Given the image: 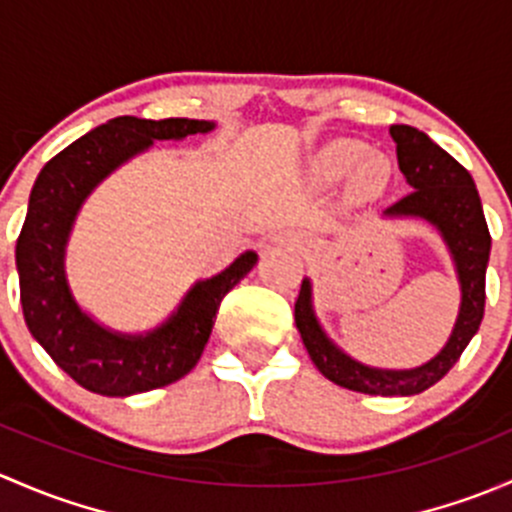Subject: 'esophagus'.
Wrapping results in <instances>:
<instances>
[{"mask_svg":"<svg viewBox=\"0 0 512 512\" xmlns=\"http://www.w3.org/2000/svg\"><path fill=\"white\" fill-rule=\"evenodd\" d=\"M272 242H277V245H289V242H292V245H302V240H299V237H289V235H275L272 237Z\"/></svg>","mask_w":512,"mask_h":512,"instance_id":"esophagus-1","label":"esophagus"}]
</instances>
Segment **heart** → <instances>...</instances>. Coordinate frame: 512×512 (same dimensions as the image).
I'll return each mask as SVG.
<instances>
[{
  "label": "heart",
  "mask_w": 512,
  "mask_h": 512,
  "mask_svg": "<svg viewBox=\"0 0 512 512\" xmlns=\"http://www.w3.org/2000/svg\"><path fill=\"white\" fill-rule=\"evenodd\" d=\"M352 167L355 170L349 185L354 193L364 195V198L379 195L391 173L389 158L376 151H366L364 143L354 141V138H334L327 146L319 148L312 158L314 175L324 183L344 178Z\"/></svg>",
  "instance_id": "1"
}]
</instances>
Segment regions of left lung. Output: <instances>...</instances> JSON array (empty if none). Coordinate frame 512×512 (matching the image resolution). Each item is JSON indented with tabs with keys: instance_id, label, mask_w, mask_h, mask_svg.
I'll return each mask as SVG.
<instances>
[{
	"instance_id": "1",
	"label": "left lung",
	"mask_w": 512,
	"mask_h": 512,
	"mask_svg": "<svg viewBox=\"0 0 512 512\" xmlns=\"http://www.w3.org/2000/svg\"><path fill=\"white\" fill-rule=\"evenodd\" d=\"M389 133L396 143L399 170L414 190L386 208L384 218L423 220L446 242L461 285V307L451 337L433 359L414 369H379V366L361 364L339 349L319 324L309 277L302 280V289L294 302V324L302 334L314 366L337 386L371 396H414L441 381L468 342L476 337L485 309L490 232L476 183L456 158L448 156L414 126L401 123L391 126Z\"/></svg>"
}]
</instances>
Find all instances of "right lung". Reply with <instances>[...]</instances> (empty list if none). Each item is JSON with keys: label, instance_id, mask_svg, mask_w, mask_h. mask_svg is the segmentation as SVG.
Here are the masks:
<instances>
[{"label": "right lung", "instance_id": "right-lung-1", "mask_svg": "<svg viewBox=\"0 0 512 512\" xmlns=\"http://www.w3.org/2000/svg\"><path fill=\"white\" fill-rule=\"evenodd\" d=\"M210 131L215 121L118 116L64 148L36 175L17 240L24 322L56 366L94 394L133 396L183 379L208 344L223 297L255 267L257 252H242L223 272L195 282L165 322L138 334L101 324L71 292L66 245L86 198L156 141Z\"/></svg>", "mask_w": 512, "mask_h": 512}]
</instances>
